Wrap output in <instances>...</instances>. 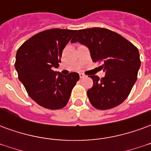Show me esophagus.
<instances>
[{
  "label": "esophagus",
  "mask_w": 151,
  "mask_h": 151,
  "mask_svg": "<svg viewBox=\"0 0 151 151\" xmlns=\"http://www.w3.org/2000/svg\"><path fill=\"white\" fill-rule=\"evenodd\" d=\"M79 76H80V78H84L86 77L85 74H83V73H80V74H79Z\"/></svg>",
  "instance_id": "1"
}]
</instances>
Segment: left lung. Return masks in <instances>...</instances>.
<instances>
[{"mask_svg": "<svg viewBox=\"0 0 151 151\" xmlns=\"http://www.w3.org/2000/svg\"><path fill=\"white\" fill-rule=\"evenodd\" d=\"M79 42L90 50L94 62H102L104 78L90 76L93 86L87 91L94 108L107 110L123 103L137 78L141 65L138 49L129 40L105 28L78 30L71 43Z\"/></svg>", "mask_w": 151, "mask_h": 151, "instance_id": "8db88e82", "label": "left lung"}]
</instances>
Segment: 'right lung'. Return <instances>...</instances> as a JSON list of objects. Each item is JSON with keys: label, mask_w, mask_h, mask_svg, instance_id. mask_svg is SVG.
Instances as JSON below:
<instances>
[{"label": "right lung", "mask_w": 151, "mask_h": 151, "mask_svg": "<svg viewBox=\"0 0 151 151\" xmlns=\"http://www.w3.org/2000/svg\"><path fill=\"white\" fill-rule=\"evenodd\" d=\"M75 32L58 28L43 31L18 49L14 66L18 79L29 96L43 108L57 110L65 107L79 80L78 73L63 75L52 70L59 66L63 49Z\"/></svg>", "instance_id": "add662e5"}]
</instances>
